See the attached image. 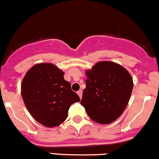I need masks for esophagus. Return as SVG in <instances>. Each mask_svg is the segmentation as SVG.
<instances>
[{
    "instance_id": "obj_1",
    "label": "esophagus",
    "mask_w": 159,
    "mask_h": 159,
    "mask_svg": "<svg viewBox=\"0 0 159 159\" xmlns=\"http://www.w3.org/2000/svg\"><path fill=\"white\" fill-rule=\"evenodd\" d=\"M77 94H78V95H79L80 98V99H82V96H83V92H82V90L78 91V92H77Z\"/></svg>"
}]
</instances>
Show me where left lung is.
<instances>
[{"label": "left lung", "instance_id": "1", "mask_svg": "<svg viewBox=\"0 0 159 159\" xmlns=\"http://www.w3.org/2000/svg\"><path fill=\"white\" fill-rule=\"evenodd\" d=\"M85 89L80 104L94 122L110 124L122 115L133 89L131 74L112 61H99L85 71Z\"/></svg>", "mask_w": 159, "mask_h": 159}]
</instances>
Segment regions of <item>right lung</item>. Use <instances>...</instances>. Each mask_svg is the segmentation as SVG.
<instances>
[{
    "mask_svg": "<svg viewBox=\"0 0 159 159\" xmlns=\"http://www.w3.org/2000/svg\"><path fill=\"white\" fill-rule=\"evenodd\" d=\"M21 93L34 119L49 128L61 124L70 105L80 101L63 71L51 63L34 65L23 78Z\"/></svg>",
    "mask_w": 159,
    "mask_h": 159,
    "instance_id": "right-lung-1",
    "label": "right lung"
}]
</instances>
